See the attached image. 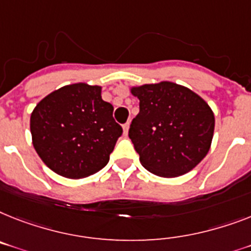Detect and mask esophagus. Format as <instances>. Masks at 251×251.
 Instances as JSON below:
<instances>
[{
	"label": "esophagus",
	"instance_id": "esophagus-1",
	"mask_svg": "<svg viewBox=\"0 0 251 251\" xmlns=\"http://www.w3.org/2000/svg\"><path fill=\"white\" fill-rule=\"evenodd\" d=\"M128 129H129V123H126L123 126V134H124V136H127V134H128Z\"/></svg>",
	"mask_w": 251,
	"mask_h": 251
}]
</instances>
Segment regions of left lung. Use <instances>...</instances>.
Returning a JSON list of instances; mask_svg holds the SVG:
<instances>
[{"label": "left lung", "instance_id": "8db88e82", "mask_svg": "<svg viewBox=\"0 0 251 251\" xmlns=\"http://www.w3.org/2000/svg\"><path fill=\"white\" fill-rule=\"evenodd\" d=\"M140 113L129 138L145 169L175 178L192 171L206 156L214 133V113L190 88L175 82L130 87Z\"/></svg>", "mask_w": 251, "mask_h": 251}]
</instances>
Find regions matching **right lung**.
<instances>
[{
	"instance_id": "obj_1",
	"label": "right lung",
	"mask_w": 251,
	"mask_h": 251,
	"mask_svg": "<svg viewBox=\"0 0 251 251\" xmlns=\"http://www.w3.org/2000/svg\"><path fill=\"white\" fill-rule=\"evenodd\" d=\"M101 90L82 82L68 84L43 97L30 114L34 150L59 176L79 179L109 163L123 129Z\"/></svg>"
}]
</instances>
